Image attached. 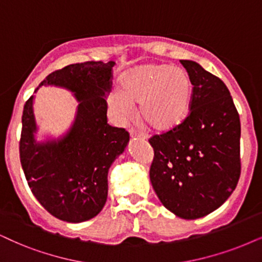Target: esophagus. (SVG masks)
<instances>
[{
	"mask_svg": "<svg viewBox=\"0 0 262 262\" xmlns=\"http://www.w3.org/2000/svg\"><path fill=\"white\" fill-rule=\"evenodd\" d=\"M129 134H130V138L132 139H145L144 135H142L141 133H139V132H137L133 128H132L130 130H129Z\"/></svg>",
	"mask_w": 262,
	"mask_h": 262,
	"instance_id": "1",
	"label": "esophagus"
}]
</instances>
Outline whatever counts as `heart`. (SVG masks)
I'll use <instances>...</instances> for the list:
<instances>
[{
  "mask_svg": "<svg viewBox=\"0 0 262 262\" xmlns=\"http://www.w3.org/2000/svg\"><path fill=\"white\" fill-rule=\"evenodd\" d=\"M121 112L139 105L142 125L157 132L174 130L190 114L192 82L184 69L167 64H142L125 71L120 79V94L110 98Z\"/></svg>",
  "mask_w": 262,
  "mask_h": 262,
  "instance_id": "b5f03b06",
  "label": "heart"
}]
</instances>
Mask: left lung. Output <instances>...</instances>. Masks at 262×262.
<instances>
[{
    "label": "left lung",
    "instance_id": "obj_1",
    "mask_svg": "<svg viewBox=\"0 0 262 262\" xmlns=\"http://www.w3.org/2000/svg\"><path fill=\"white\" fill-rule=\"evenodd\" d=\"M190 76V114L174 130L150 140L152 187L168 210L203 217L232 194L241 175V122L226 84L196 61L181 60Z\"/></svg>",
    "mask_w": 262,
    "mask_h": 262
}]
</instances>
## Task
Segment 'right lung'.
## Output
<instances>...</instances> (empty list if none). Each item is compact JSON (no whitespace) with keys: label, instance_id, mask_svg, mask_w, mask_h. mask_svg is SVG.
I'll use <instances>...</instances> for the list:
<instances>
[{"label":"right lung","instance_id":"obj_1","mask_svg":"<svg viewBox=\"0 0 262 262\" xmlns=\"http://www.w3.org/2000/svg\"><path fill=\"white\" fill-rule=\"evenodd\" d=\"M115 64H71L39 83L38 88L68 89L78 101L75 120L61 137L37 141L34 95L23 111L20 162L25 178L43 208L66 223H83L100 213L107 200L108 169L129 142L125 129L107 123L106 98Z\"/></svg>","mask_w":262,"mask_h":262}]
</instances>
